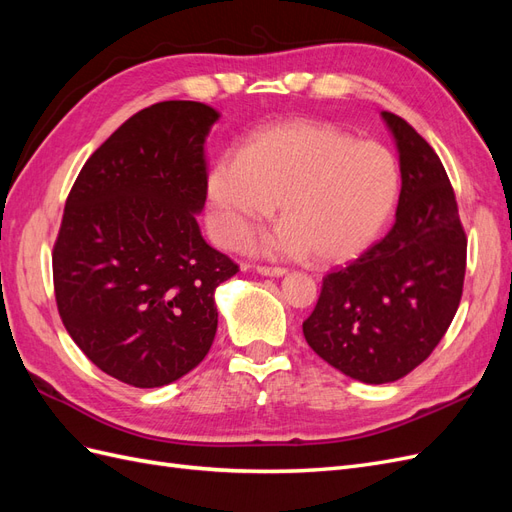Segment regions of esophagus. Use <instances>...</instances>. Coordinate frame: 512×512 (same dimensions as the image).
<instances>
[{
  "label": "esophagus",
  "mask_w": 512,
  "mask_h": 512,
  "mask_svg": "<svg viewBox=\"0 0 512 512\" xmlns=\"http://www.w3.org/2000/svg\"><path fill=\"white\" fill-rule=\"evenodd\" d=\"M256 273L267 275V277H282V275H286L288 271L282 269V267H256Z\"/></svg>",
  "instance_id": "esophagus-1"
}]
</instances>
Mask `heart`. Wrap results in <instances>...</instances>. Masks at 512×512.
<instances>
[{
	"label": "heart",
	"instance_id": "obj_1",
	"mask_svg": "<svg viewBox=\"0 0 512 512\" xmlns=\"http://www.w3.org/2000/svg\"><path fill=\"white\" fill-rule=\"evenodd\" d=\"M213 235L235 245L280 205L282 224L247 239L260 256L342 262L376 239L399 194L397 160L327 121L294 119L258 132L239 158L213 164Z\"/></svg>",
	"mask_w": 512,
	"mask_h": 512
}]
</instances>
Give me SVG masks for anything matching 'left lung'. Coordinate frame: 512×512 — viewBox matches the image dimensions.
Listing matches in <instances>:
<instances>
[{
    "mask_svg": "<svg viewBox=\"0 0 512 512\" xmlns=\"http://www.w3.org/2000/svg\"><path fill=\"white\" fill-rule=\"evenodd\" d=\"M380 115L399 153L395 224L324 277L303 322L309 348L365 384L395 382L427 359L451 327L466 275V235L440 158L410 123Z\"/></svg>",
    "mask_w": 512,
    "mask_h": 512,
    "instance_id": "1",
    "label": "left lung"
}]
</instances>
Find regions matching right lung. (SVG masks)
I'll use <instances>...</instances> for the list:
<instances>
[{
  "label": "right lung",
  "instance_id": "1",
  "mask_svg": "<svg viewBox=\"0 0 512 512\" xmlns=\"http://www.w3.org/2000/svg\"><path fill=\"white\" fill-rule=\"evenodd\" d=\"M218 119L190 100L143 108L91 153L66 200L53 250L61 322L91 363L138 389L205 359L215 288L239 271L196 222Z\"/></svg>",
  "mask_w": 512,
  "mask_h": 512
}]
</instances>
